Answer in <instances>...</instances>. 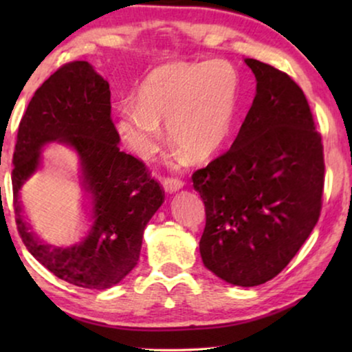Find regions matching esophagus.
Returning a JSON list of instances; mask_svg holds the SVG:
<instances>
[{
    "label": "esophagus",
    "instance_id": "obj_1",
    "mask_svg": "<svg viewBox=\"0 0 352 352\" xmlns=\"http://www.w3.org/2000/svg\"><path fill=\"white\" fill-rule=\"evenodd\" d=\"M163 187H165L166 192L173 194V192L182 189V187H184V182L181 179H175V177H166V179H163Z\"/></svg>",
    "mask_w": 352,
    "mask_h": 352
}]
</instances>
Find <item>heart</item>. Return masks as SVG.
I'll list each match as a JSON object with an SVG mask.
<instances>
[{
    "label": "heart",
    "instance_id": "1",
    "mask_svg": "<svg viewBox=\"0 0 352 352\" xmlns=\"http://www.w3.org/2000/svg\"><path fill=\"white\" fill-rule=\"evenodd\" d=\"M239 75L230 62H176L151 72L139 98L118 107L117 131L141 158L151 160L168 138L194 160H206L223 148L237 105ZM182 150L185 151L182 152Z\"/></svg>",
    "mask_w": 352,
    "mask_h": 352
}]
</instances>
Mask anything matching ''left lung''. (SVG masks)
Masks as SVG:
<instances>
[{"label": "left lung", "mask_w": 352, "mask_h": 352, "mask_svg": "<svg viewBox=\"0 0 352 352\" xmlns=\"http://www.w3.org/2000/svg\"><path fill=\"white\" fill-rule=\"evenodd\" d=\"M256 94L230 148L192 176L205 204V267L239 287L271 280L317 224L324 147L302 89L283 72L245 59Z\"/></svg>", "instance_id": "8db88e82"}]
</instances>
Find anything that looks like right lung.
<instances>
[{"mask_svg": "<svg viewBox=\"0 0 352 352\" xmlns=\"http://www.w3.org/2000/svg\"><path fill=\"white\" fill-rule=\"evenodd\" d=\"M110 88L93 65L75 60L36 89L19 124L12 190L19 234L28 252L62 280L91 290L122 282L139 261L144 229L165 194L138 158L120 151L110 118ZM51 142L70 146L80 162L90 229L70 248L43 244L23 213L20 189Z\"/></svg>", "mask_w": 352, "mask_h": 352, "instance_id": "add662e5", "label": "right lung"}]
</instances>
